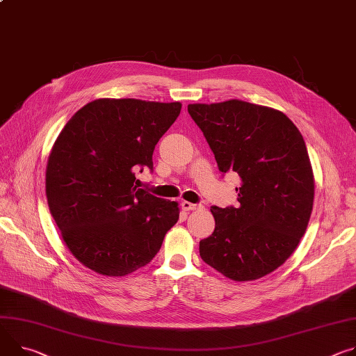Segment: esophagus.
Here are the masks:
<instances>
[{
    "label": "esophagus",
    "mask_w": 356,
    "mask_h": 356,
    "mask_svg": "<svg viewBox=\"0 0 356 356\" xmlns=\"http://www.w3.org/2000/svg\"><path fill=\"white\" fill-rule=\"evenodd\" d=\"M181 209L186 210V211H190V210H200V209H203V204H195V203H190V202H183V203H181Z\"/></svg>",
    "instance_id": "obj_1"
}]
</instances>
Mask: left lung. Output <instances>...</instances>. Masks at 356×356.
I'll list each match as a JSON object with an SVG mask.
<instances>
[{
	"instance_id": "1",
	"label": "left lung",
	"mask_w": 356,
	"mask_h": 356,
	"mask_svg": "<svg viewBox=\"0 0 356 356\" xmlns=\"http://www.w3.org/2000/svg\"><path fill=\"white\" fill-rule=\"evenodd\" d=\"M187 111L218 170L241 179L237 209H210L216 227L200 241L202 260L234 281L261 278L296 251L311 217L314 173L304 138L282 112L238 99Z\"/></svg>"
}]
</instances>
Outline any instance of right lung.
Listing matches in <instances>:
<instances>
[{
	"label": "right lung",
	"instance_id": "1",
	"mask_svg": "<svg viewBox=\"0 0 356 356\" xmlns=\"http://www.w3.org/2000/svg\"><path fill=\"white\" fill-rule=\"evenodd\" d=\"M180 102L96 99L63 126L48 157L49 211L67 247L89 270L123 277L149 264L179 220L176 202L136 184Z\"/></svg>",
	"mask_w": 356,
	"mask_h": 356
}]
</instances>
